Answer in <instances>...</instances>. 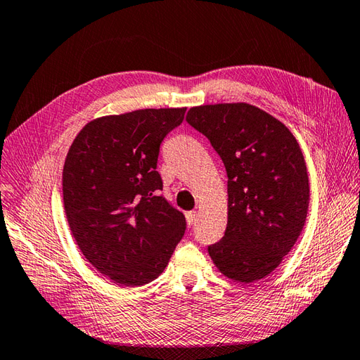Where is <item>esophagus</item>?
<instances>
[{"label":"esophagus","mask_w":360,"mask_h":360,"mask_svg":"<svg viewBox=\"0 0 360 360\" xmlns=\"http://www.w3.org/2000/svg\"><path fill=\"white\" fill-rule=\"evenodd\" d=\"M186 220H187L188 226H193V223H195V220H196V214H195V212H187V214H186Z\"/></svg>","instance_id":"obj_1"}]
</instances>
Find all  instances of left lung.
<instances>
[{"instance_id": "obj_1", "label": "left lung", "mask_w": 360, "mask_h": 360, "mask_svg": "<svg viewBox=\"0 0 360 360\" xmlns=\"http://www.w3.org/2000/svg\"><path fill=\"white\" fill-rule=\"evenodd\" d=\"M228 174V224L207 246L224 276L255 283L281 264L300 237L309 207L301 148L285 126L246 103L209 104L187 112Z\"/></svg>"}]
</instances>
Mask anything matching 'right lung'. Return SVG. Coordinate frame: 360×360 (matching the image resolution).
Listing matches in <instances>:
<instances>
[{
    "label": "right lung",
    "instance_id": "1",
    "mask_svg": "<svg viewBox=\"0 0 360 360\" xmlns=\"http://www.w3.org/2000/svg\"><path fill=\"white\" fill-rule=\"evenodd\" d=\"M182 109H140L87 123L62 173L73 237L95 269L139 287L165 270L186 218L160 193V145L182 123Z\"/></svg>",
    "mask_w": 360,
    "mask_h": 360
}]
</instances>
